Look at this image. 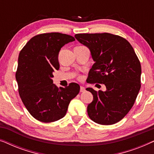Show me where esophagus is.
Here are the masks:
<instances>
[{
  "label": "esophagus",
  "mask_w": 154,
  "mask_h": 154,
  "mask_svg": "<svg viewBox=\"0 0 154 154\" xmlns=\"http://www.w3.org/2000/svg\"><path fill=\"white\" fill-rule=\"evenodd\" d=\"M80 91H81V92H83L85 91V88L83 87V86H81V88H80Z\"/></svg>",
  "instance_id": "1"
}]
</instances>
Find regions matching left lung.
Masks as SVG:
<instances>
[{
  "instance_id": "obj_1",
  "label": "left lung",
  "mask_w": 154,
  "mask_h": 154,
  "mask_svg": "<svg viewBox=\"0 0 154 154\" xmlns=\"http://www.w3.org/2000/svg\"><path fill=\"white\" fill-rule=\"evenodd\" d=\"M75 38L87 47L94 64L88 73L90 83H103L104 92L87 88L93 95L88 114L100 125H112L125 117L141 88V64L127 40L119 35L79 33Z\"/></svg>"
}]
</instances>
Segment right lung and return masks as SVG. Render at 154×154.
Here are the masks:
<instances>
[{
  "label": "right lung",
  "instance_id": "add662e5",
  "mask_svg": "<svg viewBox=\"0 0 154 154\" xmlns=\"http://www.w3.org/2000/svg\"><path fill=\"white\" fill-rule=\"evenodd\" d=\"M74 41L73 36L63 33H43L29 40L20 52L16 72L19 94L38 121L51 123L62 119L71 100L79 94V84L58 88L52 81L54 71L60 69L61 48Z\"/></svg>",
  "mask_w": 154,
  "mask_h": 154
}]
</instances>
